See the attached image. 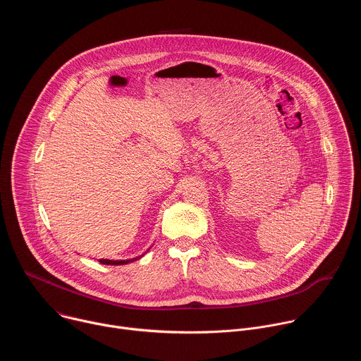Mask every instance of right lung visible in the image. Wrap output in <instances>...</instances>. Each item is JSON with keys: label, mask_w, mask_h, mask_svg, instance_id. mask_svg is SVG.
<instances>
[{"label": "right lung", "mask_w": 361, "mask_h": 361, "mask_svg": "<svg viewBox=\"0 0 361 361\" xmlns=\"http://www.w3.org/2000/svg\"><path fill=\"white\" fill-rule=\"evenodd\" d=\"M142 255H144V254H142ZM142 255L135 257V259H130V260H107V259H99L98 262H99L101 264H106V266H124V264H128V263H133V262L141 259Z\"/></svg>", "instance_id": "right-lung-1"}]
</instances>
